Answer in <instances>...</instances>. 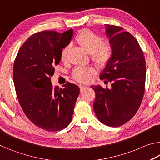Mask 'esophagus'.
Segmentation results:
<instances>
[{
    "label": "esophagus",
    "instance_id": "obj_1",
    "mask_svg": "<svg viewBox=\"0 0 160 160\" xmlns=\"http://www.w3.org/2000/svg\"><path fill=\"white\" fill-rule=\"evenodd\" d=\"M87 88V87L85 85H80V92H82L85 90V89Z\"/></svg>",
    "mask_w": 160,
    "mask_h": 160
}]
</instances>
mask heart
Masks as SVG:
<instances>
[{
  "instance_id": "1",
  "label": "heart",
  "mask_w": 160,
  "mask_h": 160,
  "mask_svg": "<svg viewBox=\"0 0 160 160\" xmlns=\"http://www.w3.org/2000/svg\"><path fill=\"white\" fill-rule=\"evenodd\" d=\"M75 42L84 50L91 55L92 60L100 67H104L112 58V47L108 43H102V39L99 35L88 29L81 31L75 38ZM69 47H64L61 51V59L66 61ZM94 73L92 68H76L72 76L75 80L80 82H88Z\"/></svg>"
}]
</instances>
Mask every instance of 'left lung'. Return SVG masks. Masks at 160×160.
Listing matches in <instances>:
<instances>
[{"label":"left lung","mask_w":160,"mask_h":160,"mask_svg":"<svg viewBox=\"0 0 160 160\" xmlns=\"http://www.w3.org/2000/svg\"><path fill=\"white\" fill-rule=\"evenodd\" d=\"M112 47V58L100 74L112 82L111 88L91 86L95 92L93 108L104 125L118 127L131 119L141 104L145 92V60L136 39L122 28L105 25Z\"/></svg>","instance_id":"8db88e82"}]
</instances>
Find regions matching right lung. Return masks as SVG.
<instances>
[{"mask_svg":"<svg viewBox=\"0 0 160 160\" xmlns=\"http://www.w3.org/2000/svg\"><path fill=\"white\" fill-rule=\"evenodd\" d=\"M72 36V29L32 34L14 62L13 80L22 109L32 123L47 131H61L69 125L80 94L75 84L67 82L59 88L51 82L54 66L60 63L61 51Z\"/></svg>","mask_w":160,"mask_h":160,"instance_id":"right-lung-1","label":"right lung"}]
</instances>
